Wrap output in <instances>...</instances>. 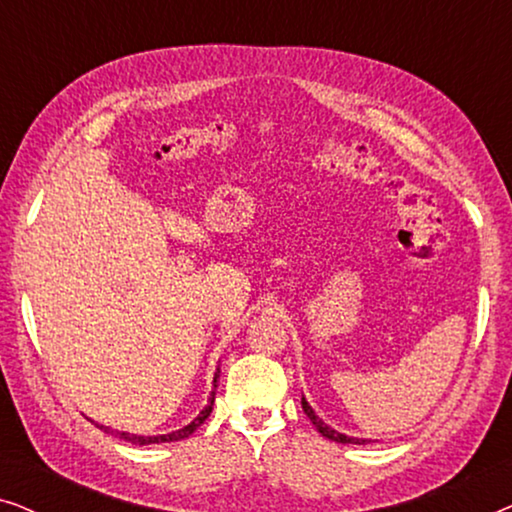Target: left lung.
<instances>
[{"label": "left lung", "instance_id": "8db88e82", "mask_svg": "<svg viewBox=\"0 0 512 512\" xmlns=\"http://www.w3.org/2000/svg\"><path fill=\"white\" fill-rule=\"evenodd\" d=\"M303 410H305V415L310 417V422L317 426V431L321 433V436H326L328 440H335V443H345V445H368L370 440L368 438H352V436H347V433H340V431H335V429H331V426H328L324 419H321L317 412L312 410V405L305 401V396H303Z\"/></svg>", "mask_w": 512, "mask_h": 512}]
</instances>
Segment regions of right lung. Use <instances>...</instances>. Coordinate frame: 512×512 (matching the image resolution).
I'll use <instances>...</instances> for the list:
<instances>
[{
    "mask_svg": "<svg viewBox=\"0 0 512 512\" xmlns=\"http://www.w3.org/2000/svg\"><path fill=\"white\" fill-rule=\"evenodd\" d=\"M219 373H221V370L216 368V373H214V389H212V394H209V398H207V405L200 410V415L195 417L191 424L181 426V429H177V431L163 433V436H137V433H128V431H111L109 426H102V424H97V426H100V429L107 431V433H116L118 438L128 440V443H132V445H153V443H172V440H184V438L191 436V433L198 429V426L209 417V412H212V405H214V398H216V387H219Z\"/></svg>",
    "mask_w": 512,
    "mask_h": 512,
    "instance_id": "1",
    "label": "right lung"
}]
</instances>
